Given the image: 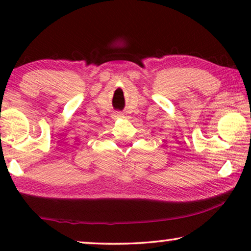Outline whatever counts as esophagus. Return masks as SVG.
Returning <instances> with one entry per match:
<instances>
[{"label":"esophagus","mask_w":251,"mask_h":251,"mask_svg":"<svg viewBox=\"0 0 251 251\" xmlns=\"http://www.w3.org/2000/svg\"><path fill=\"white\" fill-rule=\"evenodd\" d=\"M122 116H123L122 113H120V112L115 113V118H122Z\"/></svg>","instance_id":"esophagus-1"}]
</instances>
